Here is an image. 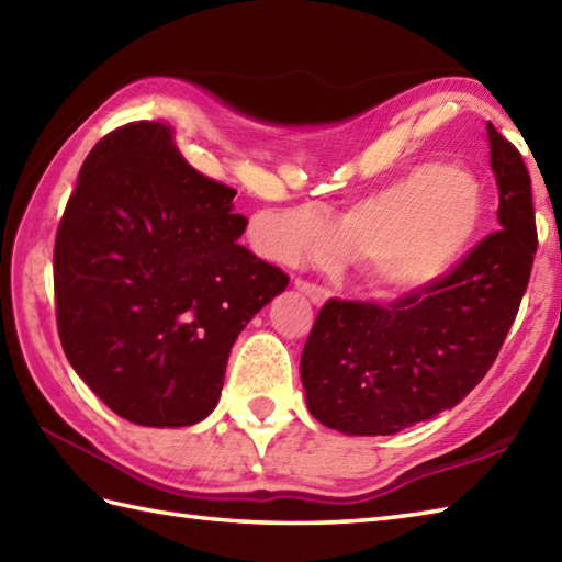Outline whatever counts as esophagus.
I'll return each mask as SVG.
<instances>
[{
	"label": "esophagus",
	"instance_id": "obj_1",
	"mask_svg": "<svg viewBox=\"0 0 562 562\" xmlns=\"http://www.w3.org/2000/svg\"><path fill=\"white\" fill-rule=\"evenodd\" d=\"M294 288H296V292H302L306 300L312 302V304H316V306H321V304L328 300V292L324 288H318V284H314V282H306V280L296 278L294 280Z\"/></svg>",
	"mask_w": 562,
	"mask_h": 562
}]
</instances>
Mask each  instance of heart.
<instances>
[{
	"label": "heart",
	"mask_w": 562,
	"mask_h": 562,
	"mask_svg": "<svg viewBox=\"0 0 562 562\" xmlns=\"http://www.w3.org/2000/svg\"><path fill=\"white\" fill-rule=\"evenodd\" d=\"M278 222L280 256H333L340 238L345 248L364 250L381 290L415 294L435 288L469 254L485 222V193L471 173L420 164L345 214L338 238L312 207L282 212Z\"/></svg>",
	"instance_id": "obj_1"
}]
</instances>
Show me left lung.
Masks as SVG:
<instances>
[{
    "label": "left lung",
    "instance_id": "1",
    "mask_svg": "<svg viewBox=\"0 0 562 562\" xmlns=\"http://www.w3.org/2000/svg\"><path fill=\"white\" fill-rule=\"evenodd\" d=\"M499 229L445 280L389 306L330 300L302 352L306 405L342 435H396L469 396L515 324L536 256L531 178L487 123Z\"/></svg>",
    "mask_w": 562,
    "mask_h": 562
}]
</instances>
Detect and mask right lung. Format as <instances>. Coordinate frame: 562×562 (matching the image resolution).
<instances>
[{"instance_id": "1", "label": "right lung", "mask_w": 562, "mask_h": 562, "mask_svg": "<svg viewBox=\"0 0 562 562\" xmlns=\"http://www.w3.org/2000/svg\"><path fill=\"white\" fill-rule=\"evenodd\" d=\"M236 190L210 181L161 123H130L83 159L55 238L69 364L125 420L195 425L214 411L248 321L290 278L238 244Z\"/></svg>"}]
</instances>
